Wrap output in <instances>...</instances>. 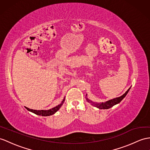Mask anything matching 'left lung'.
I'll return each instance as SVG.
<instances>
[{"label":"left lung","mask_w":150,"mask_h":150,"mask_svg":"<svg viewBox=\"0 0 150 150\" xmlns=\"http://www.w3.org/2000/svg\"><path fill=\"white\" fill-rule=\"evenodd\" d=\"M130 88L128 89L127 92L123 95H122V96H120V97H117V98H113V99H111V100H108L106 102H105V103H93V102H92L91 100H90L87 97L86 98V100L88 102V103H92V105H93L94 106L98 108V109H108L111 108L112 106H114L115 105L120 103V102H121L123 99L124 97H125L127 96V94L128 93V92H129ZM86 96H87V95H86Z\"/></svg>","instance_id":"left-lung-1"}]
</instances>
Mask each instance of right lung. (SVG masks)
<instances>
[{
	"instance_id": "add662e5",
	"label": "right lung",
	"mask_w": 150,
	"mask_h": 150,
	"mask_svg": "<svg viewBox=\"0 0 150 150\" xmlns=\"http://www.w3.org/2000/svg\"><path fill=\"white\" fill-rule=\"evenodd\" d=\"M65 101V98L63 99V100L62 101V103L59 104L57 105L56 107L50 109H48V110H35V109H29L27 107H25L28 111H30L34 114L39 115V116H50L54 115L58 110H59V109L61 108L62 105L64 104V102Z\"/></svg>"
}]
</instances>
